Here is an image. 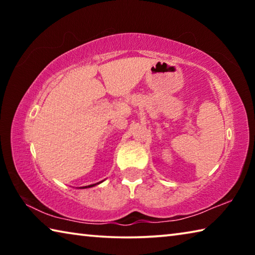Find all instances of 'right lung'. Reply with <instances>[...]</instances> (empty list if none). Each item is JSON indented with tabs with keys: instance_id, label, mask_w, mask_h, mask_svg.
<instances>
[{
	"instance_id": "obj_1",
	"label": "right lung",
	"mask_w": 255,
	"mask_h": 255,
	"mask_svg": "<svg viewBox=\"0 0 255 255\" xmlns=\"http://www.w3.org/2000/svg\"><path fill=\"white\" fill-rule=\"evenodd\" d=\"M102 182V181H101ZM101 182H98V183H94V184H90V185H85V187H81L80 189H86V188H92V187H94V185H97V184H100Z\"/></svg>"
}]
</instances>
